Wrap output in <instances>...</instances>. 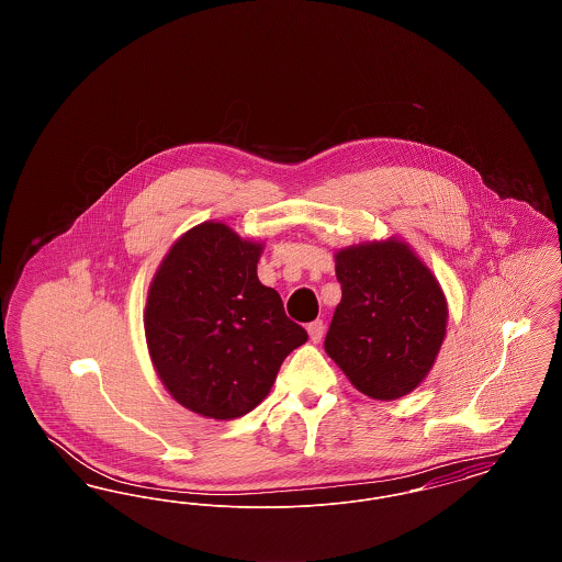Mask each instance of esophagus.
Segmentation results:
<instances>
[{"label": "esophagus", "instance_id": "1", "mask_svg": "<svg viewBox=\"0 0 562 562\" xmlns=\"http://www.w3.org/2000/svg\"><path fill=\"white\" fill-rule=\"evenodd\" d=\"M307 333H310V339H312L314 344H318V341H322V337H324V322H310V324H307Z\"/></svg>", "mask_w": 562, "mask_h": 562}]
</instances>
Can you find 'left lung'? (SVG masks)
<instances>
[{
	"mask_svg": "<svg viewBox=\"0 0 562 562\" xmlns=\"http://www.w3.org/2000/svg\"><path fill=\"white\" fill-rule=\"evenodd\" d=\"M341 303L324 349L376 401H396L429 373L447 333V301L406 244L371 241L337 252Z\"/></svg>",
	"mask_w": 562,
	"mask_h": 562,
	"instance_id": "left-lung-1",
	"label": "left lung"
}]
</instances>
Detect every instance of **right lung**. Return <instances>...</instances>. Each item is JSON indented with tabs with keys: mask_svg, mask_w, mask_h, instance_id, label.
I'll return each instance as SVG.
<instances>
[{
	"mask_svg": "<svg viewBox=\"0 0 562 562\" xmlns=\"http://www.w3.org/2000/svg\"><path fill=\"white\" fill-rule=\"evenodd\" d=\"M261 244L202 223L170 248L151 282L145 335L175 401L234 419L263 401L284 358L307 341L257 278Z\"/></svg>",
	"mask_w": 562,
	"mask_h": 562,
	"instance_id": "right-lung-1",
	"label": "right lung"
}]
</instances>
